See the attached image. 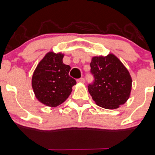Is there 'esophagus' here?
Segmentation results:
<instances>
[{
	"instance_id": "esophagus-1",
	"label": "esophagus",
	"mask_w": 155,
	"mask_h": 155,
	"mask_svg": "<svg viewBox=\"0 0 155 155\" xmlns=\"http://www.w3.org/2000/svg\"><path fill=\"white\" fill-rule=\"evenodd\" d=\"M84 82H85V80H84V78H80V79H77V82L79 83H84Z\"/></svg>"
}]
</instances>
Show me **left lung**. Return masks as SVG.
Returning <instances> with one entry per match:
<instances>
[{
	"instance_id": "8db88e82",
	"label": "left lung",
	"mask_w": 155,
	"mask_h": 155,
	"mask_svg": "<svg viewBox=\"0 0 155 155\" xmlns=\"http://www.w3.org/2000/svg\"><path fill=\"white\" fill-rule=\"evenodd\" d=\"M94 77L88 91L97 105L105 109H116L126 102L131 91V79L127 68L116 56H94L91 62Z\"/></svg>"
}]
</instances>
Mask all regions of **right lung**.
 Returning a JSON list of instances; mask_svg holds the SVG:
<instances>
[{
    "label": "right lung",
    "mask_w": 155,
    "mask_h": 155,
    "mask_svg": "<svg viewBox=\"0 0 155 155\" xmlns=\"http://www.w3.org/2000/svg\"><path fill=\"white\" fill-rule=\"evenodd\" d=\"M64 54L49 52L37 65L32 78L35 97L49 107L64 102L72 92L76 80L69 76L71 67L63 63Z\"/></svg>",
    "instance_id": "obj_1"
}]
</instances>
